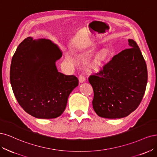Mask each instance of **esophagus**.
<instances>
[{
    "mask_svg": "<svg viewBox=\"0 0 157 157\" xmlns=\"http://www.w3.org/2000/svg\"><path fill=\"white\" fill-rule=\"evenodd\" d=\"M79 83L85 82V78L83 76V75H79Z\"/></svg>",
    "mask_w": 157,
    "mask_h": 157,
    "instance_id": "obj_1",
    "label": "esophagus"
}]
</instances>
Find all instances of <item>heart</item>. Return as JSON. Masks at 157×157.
<instances>
[{
    "label": "heart",
    "mask_w": 157,
    "mask_h": 157,
    "mask_svg": "<svg viewBox=\"0 0 157 157\" xmlns=\"http://www.w3.org/2000/svg\"><path fill=\"white\" fill-rule=\"evenodd\" d=\"M110 53L107 49H104L100 51L93 59L89 64L90 69L94 72H98L102 69L108 61Z\"/></svg>",
    "instance_id": "obj_1"
}]
</instances>
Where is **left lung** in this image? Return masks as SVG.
<instances>
[{"label":"left lung","mask_w":157,"mask_h":157,"mask_svg":"<svg viewBox=\"0 0 157 157\" xmlns=\"http://www.w3.org/2000/svg\"><path fill=\"white\" fill-rule=\"evenodd\" d=\"M115 55L103 70L89 78L94 90L93 107L98 116L120 119L138 107L147 83V69L138 44Z\"/></svg>","instance_id":"left-lung-1"}]
</instances>
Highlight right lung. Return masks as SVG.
Returning <instances> with one entry per match:
<instances>
[{"label": "right lung", "mask_w": 157, "mask_h": 157, "mask_svg": "<svg viewBox=\"0 0 157 157\" xmlns=\"http://www.w3.org/2000/svg\"><path fill=\"white\" fill-rule=\"evenodd\" d=\"M63 53L50 40H23L12 59L10 79L19 104L38 119H54L66 108L70 94L78 85L74 75L58 72Z\"/></svg>", "instance_id": "1"}]
</instances>
